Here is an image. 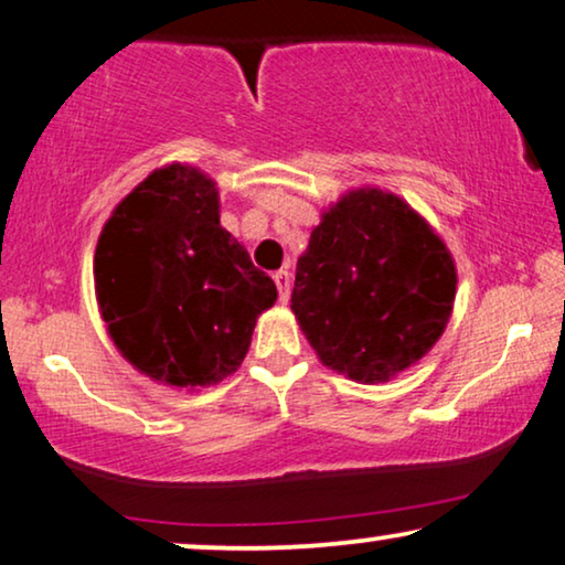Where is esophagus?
<instances>
[{"instance_id":"esophagus-1","label":"esophagus","mask_w":565,"mask_h":565,"mask_svg":"<svg viewBox=\"0 0 565 565\" xmlns=\"http://www.w3.org/2000/svg\"><path fill=\"white\" fill-rule=\"evenodd\" d=\"M273 280L277 285V292H280V300L285 303L290 296V273H285V269H277V273L273 275Z\"/></svg>"}]
</instances>
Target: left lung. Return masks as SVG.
I'll use <instances>...</instances> for the list:
<instances>
[{
	"instance_id": "obj_1",
	"label": "left lung",
	"mask_w": 565,
	"mask_h": 565,
	"mask_svg": "<svg viewBox=\"0 0 565 565\" xmlns=\"http://www.w3.org/2000/svg\"><path fill=\"white\" fill-rule=\"evenodd\" d=\"M455 259L406 200L344 192L311 231L290 308L323 365L385 383L427 354L450 321Z\"/></svg>"
}]
</instances>
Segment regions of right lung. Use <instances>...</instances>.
<instances>
[{"mask_svg":"<svg viewBox=\"0 0 565 565\" xmlns=\"http://www.w3.org/2000/svg\"><path fill=\"white\" fill-rule=\"evenodd\" d=\"M95 292L118 352L151 381L195 391L236 373L277 288L221 226L198 167L153 169L103 226Z\"/></svg>","mask_w":565,"mask_h":565,"instance_id":"obj_1","label":"right lung"}]
</instances>
